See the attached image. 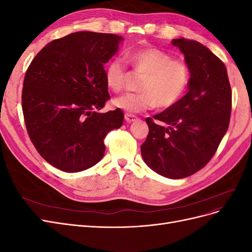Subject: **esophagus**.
Returning a JSON list of instances; mask_svg holds the SVG:
<instances>
[{"mask_svg":"<svg viewBox=\"0 0 252 252\" xmlns=\"http://www.w3.org/2000/svg\"><path fill=\"white\" fill-rule=\"evenodd\" d=\"M124 118H125V121L127 122V123H131V122H134L136 119H138L134 116V114H131V113H125Z\"/></svg>","mask_w":252,"mask_h":252,"instance_id":"obj_1","label":"esophagus"}]
</instances>
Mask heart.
<instances>
[{"label":"heart","instance_id":"heart-1","mask_svg":"<svg viewBox=\"0 0 252 252\" xmlns=\"http://www.w3.org/2000/svg\"><path fill=\"white\" fill-rule=\"evenodd\" d=\"M135 70L144 74L140 93L125 94L113 100V105L128 112H141L158 106L169 108L185 94L190 82L189 66L182 59H174L170 53L156 47H143L126 56ZM127 70L124 61L116 58L105 70L107 86L120 93L124 88Z\"/></svg>","mask_w":252,"mask_h":252}]
</instances>
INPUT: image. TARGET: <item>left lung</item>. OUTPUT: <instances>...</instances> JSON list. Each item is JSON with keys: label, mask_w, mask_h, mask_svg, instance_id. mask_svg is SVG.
<instances>
[{"label": "left lung", "mask_w": 252, "mask_h": 252, "mask_svg": "<svg viewBox=\"0 0 252 252\" xmlns=\"http://www.w3.org/2000/svg\"><path fill=\"white\" fill-rule=\"evenodd\" d=\"M189 66L188 93L165 111L147 118L141 145L144 162L168 179L187 178L215 156L230 122L231 87L225 64L203 44L174 39ZM169 125L164 127L154 120Z\"/></svg>", "instance_id": "left-lung-1"}]
</instances>
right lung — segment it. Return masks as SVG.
I'll return each mask as SVG.
<instances>
[{"label": "right lung", "mask_w": 252, "mask_h": 252, "mask_svg": "<svg viewBox=\"0 0 252 252\" xmlns=\"http://www.w3.org/2000/svg\"><path fill=\"white\" fill-rule=\"evenodd\" d=\"M123 40L113 33L79 32L48 43L32 61L22 90L30 140L56 168L78 172L104 156V139L123 124L120 108L102 113L110 95L104 65Z\"/></svg>", "instance_id": "obj_1"}]
</instances>
